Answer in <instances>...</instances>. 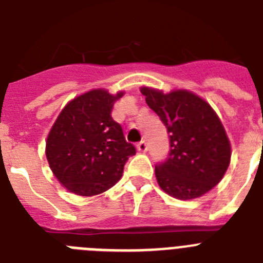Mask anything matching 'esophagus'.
Masks as SVG:
<instances>
[{
  "instance_id": "esophagus-1",
  "label": "esophagus",
  "mask_w": 263,
  "mask_h": 263,
  "mask_svg": "<svg viewBox=\"0 0 263 263\" xmlns=\"http://www.w3.org/2000/svg\"><path fill=\"white\" fill-rule=\"evenodd\" d=\"M137 150L141 153H146L147 152V142L146 141H141V142L137 145Z\"/></svg>"
}]
</instances>
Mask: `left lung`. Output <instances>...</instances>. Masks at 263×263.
Wrapping results in <instances>:
<instances>
[{
    "mask_svg": "<svg viewBox=\"0 0 263 263\" xmlns=\"http://www.w3.org/2000/svg\"><path fill=\"white\" fill-rule=\"evenodd\" d=\"M150 109L167 127L170 152L155 166L158 184L170 196L190 200L218 184L231 162V143L208 103L188 90L163 93L141 88Z\"/></svg>",
    "mask_w": 263,
    "mask_h": 263,
    "instance_id": "obj_1",
    "label": "left lung"
}]
</instances>
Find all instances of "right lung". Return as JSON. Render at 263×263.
<instances>
[{
    "label": "right lung",
    "instance_id": "add662e5",
    "mask_svg": "<svg viewBox=\"0 0 263 263\" xmlns=\"http://www.w3.org/2000/svg\"><path fill=\"white\" fill-rule=\"evenodd\" d=\"M93 89L69 101L58 116L46 142V157L53 175L68 191L93 196L106 191L122 176L136 147L127 143L122 127L111 118L116 100Z\"/></svg>",
    "mask_w": 263,
    "mask_h": 263
}]
</instances>
